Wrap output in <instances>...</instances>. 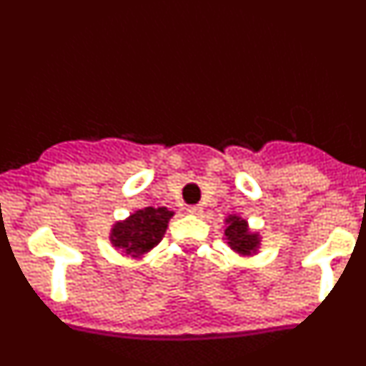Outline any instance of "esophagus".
Instances as JSON below:
<instances>
[{
    "mask_svg": "<svg viewBox=\"0 0 366 366\" xmlns=\"http://www.w3.org/2000/svg\"><path fill=\"white\" fill-rule=\"evenodd\" d=\"M187 211H189V214L198 216V214H202V212H203V207L202 205H190Z\"/></svg>",
    "mask_w": 366,
    "mask_h": 366,
    "instance_id": "esophagus-1",
    "label": "esophagus"
}]
</instances>
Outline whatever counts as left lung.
I'll return each mask as SVG.
<instances>
[{
    "label": "left lung",
    "instance_id": "left-lung-1",
    "mask_svg": "<svg viewBox=\"0 0 366 366\" xmlns=\"http://www.w3.org/2000/svg\"><path fill=\"white\" fill-rule=\"evenodd\" d=\"M229 225L225 229V238H227V244L231 245L234 251L242 254H249L253 253L254 247L258 245V236L251 234L247 231V223L244 222L238 216H231L227 219Z\"/></svg>",
    "mask_w": 366,
    "mask_h": 366
}]
</instances>
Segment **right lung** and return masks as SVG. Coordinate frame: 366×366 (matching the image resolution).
<instances>
[{
	"mask_svg": "<svg viewBox=\"0 0 366 366\" xmlns=\"http://www.w3.org/2000/svg\"><path fill=\"white\" fill-rule=\"evenodd\" d=\"M174 212L159 207H144L134 212L126 222L117 223L112 231V244L119 247L122 253L130 257H139L159 244L167 231L168 219Z\"/></svg>",
	"mask_w": 366,
	"mask_h": 366,
	"instance_id": "1",
	"label": "right lung"
}]
</instances>
